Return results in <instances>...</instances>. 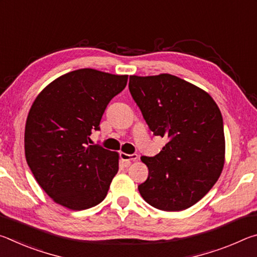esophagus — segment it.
Here are the masks:
<instances>
[{
  "label": "esophagus",
  "mask_w": 257,
  "mask_h": 257,
  "mask_svg": "<svg viewBox=\"0 0 257 257\" xmlns=\"http://www.w3.org/2000/svg\"><path fill=\"white\" fill-rule=\"evenodd\" d=\"M120 159L125 162L127 164L134 162V161H136L138 159V155L137 154H125V153H120Z\"/></svg>",
  "instance_id": "34e87169"
}]
</instances>
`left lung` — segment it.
I'll use <instances>...</instances> for the list:
<instances>
[{
    "instance_id": "left-lung-1",
    "label": "left lung",
    "mask_w": 257,
    "mask_h": 257,
    "mask_svg": "<svg viewBox=\"0 0 257 257\" xmlns=\"http://www.w3.org/2000/svg\"><path fill=\"white\" fill-rule=\"evenodd\" d=\"M130 94L154 136L168 143L155 156H142L149 177L142 197L162 211L186 210L208 193L222 172L224 132L210 95L176 76L129 78Z\"/></svg>"
}]
</instances>
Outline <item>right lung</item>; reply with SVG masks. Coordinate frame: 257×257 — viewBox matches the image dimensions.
<instances>
[{"label": "right lung", "mask_w": 257, "mask_h": 257, "mask_svg": "<svg viewBox=\"0 0 257 257\" xmlns=\"http://www.w3.org/2000/svg\"><path fill=\"white\" fill-rule=\"evenodd\" d=\"M127 81L125 75L79 69L52 81L35 99L25 129L26 160L55 203L81 211L105 198L119 154L89 145V136Z\"/></svg>", "instance_id": "add662e5"}]
</instances>
